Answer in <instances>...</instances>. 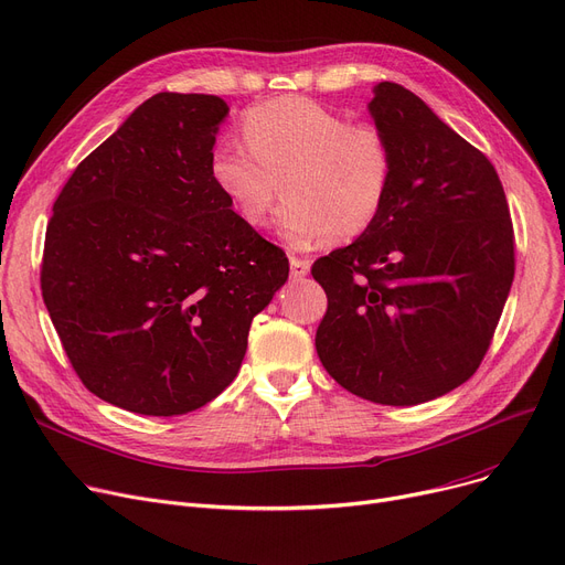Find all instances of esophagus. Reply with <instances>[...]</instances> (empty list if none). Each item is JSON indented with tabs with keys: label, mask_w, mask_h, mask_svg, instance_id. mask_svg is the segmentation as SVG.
<instances>
[{
	"label": "esophagus",
	"mask_w": 565,
	"mask_h": 565,
	"mask_svg": "<svg viewBox=\"0 0 565 565\" xmlns=\"http://www.w3.org/2000/svg\"><path fill=\"white\" fill-rule=\"evenodd\" d=\"M309 267H311L309 260L298 258V256H290V277H292V279L307 277V275H309Z\"/></svg>",
	"instance_id": "34e87169"
}]
</instances>
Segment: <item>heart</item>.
I'll use <instances>...</instances> for the list:
<instances>
[{"instance_id":"b5f03b06","label":"heart","mask_w":565,"mask_h":565,"mask_svg":"<svg viewBox=\"0 0 565 565\" xmlns=\"http://www.w3.org/2000/svg\"><path fill=\"white\" fill-rule=\"evenodd\" d=\"M243 137L247 146L213 148L211 181L252 228L267 224L281 181L286 203L277 226L290 247L360 237L387 203L394 148L371 124H350L309 98L288 96L247 109Z\"/></svg>"}]
</instances>
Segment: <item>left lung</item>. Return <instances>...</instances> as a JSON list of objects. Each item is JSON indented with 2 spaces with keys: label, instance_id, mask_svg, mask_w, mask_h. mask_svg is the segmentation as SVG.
Instances as JSON below:
<instances>
[{
  "label": "left lung",
  "instance_id": "obj_1",
  "mask_svg": "<svg viewBox=\"0 0 565 565\" xmlns=\"http://www.w3.org/2000/svg\"><path fill=\"white\" fill-rule=\"evenodd\" d=\"M373 94L394 181L375 224L311 267L328 292L316 350L350 394L419 405L481 366L515 275L513 222L479 148L405 86Z\"/></svg>",
  "mask_w": 565,
  "mask_h": 565
}]
</instances>
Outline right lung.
Returning a JSON list of instances; mask_svg holds the SVG:
<instances>
[{"mask_svg":"<svg viewBox=\"0 0 565 565\" xmlns=\"http://www.w3.org/2000/svg\"><path fill=\"white\" fill-rule=\"evenodd\" d=\"M226 114L217 96L156 94L52 205L45 307L84 387L128 412L175 417L220 396L288 279L286 254L207 173Z\"/></svg>","mask_w":565,"mask_h":565,"instance_id":"right-lung-1","label":"right lung"}]
</instances>
